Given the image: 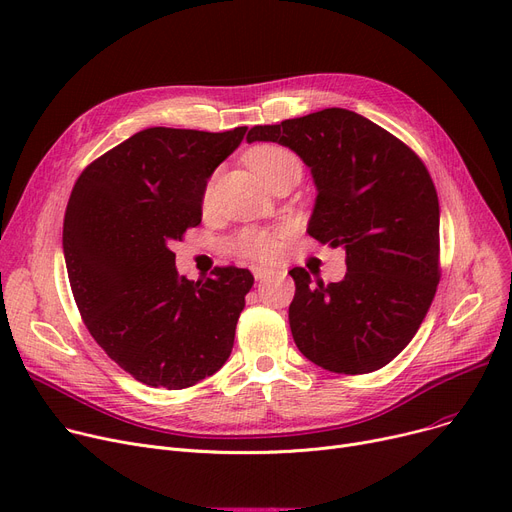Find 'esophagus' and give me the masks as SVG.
I'll use <instances>...</instances> for the list:
<instances>
[{
  "mask_svg": "<svg viewBox=\"0 0 512 512\" xmlns=\"http://www.w3.org/2000/svg\"><path fill=\"white\" fill-rule=\"evenodd\" d=\"M272 274H274V270H270V267H263V265H255L253 267L255 280H265V278H270Z\"/></svg>",
  "mask_w": 512,
  "mask_h": 512,
  "instance_id": "obj_1",
  "label": "esophagus"
}]
</instances>
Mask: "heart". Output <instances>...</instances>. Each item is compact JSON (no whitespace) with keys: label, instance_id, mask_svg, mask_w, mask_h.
<instances>
[{"label":"heart","instance_id":"b5f03b06","mask_svg":"<svg viewBox=\"0 0 512 512\" xmlns=\"http://www.w3.org/2000/svg\"><path fill=\"white\" fill-rule=\"evenodd\" d=\"M249 168L261 176L265 182L278 172L297 168L301 170V161L294 155L290 149L282 145H257L247 151L245 155ZM205 205L211 201V184L205 186L203 193ZM282 247V232L280 230H267V228H245L240 230L234 240H232V249L253 261H270L280 253Z\"/></svg>","mask_w":512,"mask_h":512}]
</instances>
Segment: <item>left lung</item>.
I'll return each mask as SVG.
<instances>
[{"mask_svg": "<svg viewBox=\"0 0 512 512\" xmlns=\"http://www.w3.org/2000/svg\"><path fill=\"white\" fill-rule=\"evenodd\" d=\"M247 141H272L311 168L317 199L309 236L346 251L340 282L288 274V309L299 351L334 373L388 365L417 334L440 282V205L419 155L394 134L342 107L272 126Z\"/></svg>", "mask_w": 512, "mask_h": 512, "instance_id": "left-lung-1", "label": "left lung"}]
</instances>
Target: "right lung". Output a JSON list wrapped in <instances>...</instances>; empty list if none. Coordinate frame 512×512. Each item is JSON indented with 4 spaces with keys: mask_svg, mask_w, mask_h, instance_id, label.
<instances>
[{
    "mask_svg": "<svg viewBox=\"0 0 512 512\" xmlns=\"http://www.w3.org/2000/svg\"><path fill=\"white\" fill-rule=\"evenodd\" d=\"M245 132L147 128L72 188L62 245L76 307L105 355L151 388L195 386L232 353L253 274L226 265L186 280L172 242L201 224L207 180Z\"/></svg>",
    "mask_w": 512,
    "mask_h": 512,
    "instance_id": "1",
    "label": "right lung"
}]
</instances>
